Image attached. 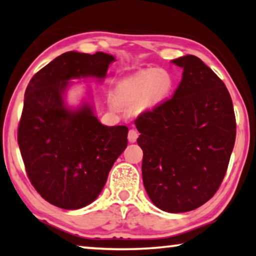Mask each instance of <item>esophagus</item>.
Here are the masks:
<instances>
[{
    "label": "esophagus",
    "mask_w": 256,
    "mask_h": 256,
    "mask_svg": "<svg viewBox=\"0 0 256 256\" xmlns=\"http://www.w3.org/2000/svg\"><path fill=\"white\" fill-rule=\"evenodd\" d=\"M137 137H138V132H137L135 129H130V130L128 132V140L130 143L136 142Z\"/></svg>",
    "instance_id": "obj_1"
}]
</instances>
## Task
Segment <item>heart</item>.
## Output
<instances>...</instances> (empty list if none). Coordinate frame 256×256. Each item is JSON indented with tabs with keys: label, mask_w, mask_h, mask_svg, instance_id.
Segmentation results:
<instances>
[{
	"label": "heart",
	"mask_w": 256,
	"mask_h": 256,
	"mask_svg": "<svg viewBox=\"0 0 256 256\" xmlns=\"http://www.w3.org/2000/svg\"><path fill=\"white\" fill-rule=\"evenodd\" d=\"M173 88V77L165 69H146L116 85V97L122 104L140 100L143 108L164 102Z\"/></svg>",
	"instance_id": "heart-1"
}]
</instances>
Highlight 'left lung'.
I'll return each mask as SVG.
<instances>
[{"label": "left lung", "mask_w": 256, "mask_h": 256, "mask_svg": "<svg viewBox=\"0 0 256 256\" xmlns=\"http://www.w3.org/2000/svg\"><path fill=\"white\" fill-rule=\"evenodd\" d=\"M184 68L172 98L137 116L146 190L159 209L187 212L218 190L236 140L231 96L194 55L173 60Z\"/></svg>", "instance_id": "left-lung-1"}]
</instances>
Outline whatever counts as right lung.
<instances>
[{
	"label": "right lung",
	"mask_w": 256,
	"mask_h": 256,
	"mask_svg": "<svg viewBox=\"0 0 256 256\" xmlns=\"http://www.w3.org/2000/svg\"><path fill=\"white\" fill-rule=\"evenodd\" d=\"M113 61L102 52H66L40 69L25 91L17 134L22 158L32 186L58 208L94 202L127 148L126 126L102 124L90 105L72 112L62 98L69 80L104 78Z\"/></svg>",
	"instance_id": "add662e5"
}]
</instances>
